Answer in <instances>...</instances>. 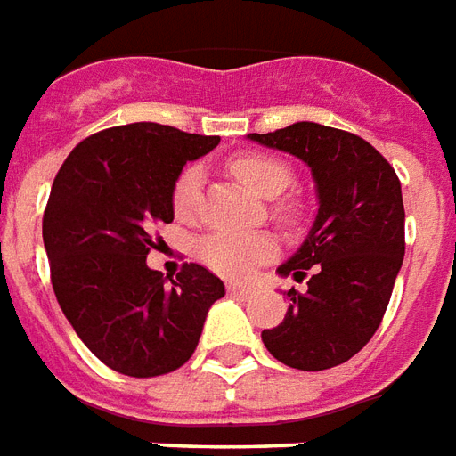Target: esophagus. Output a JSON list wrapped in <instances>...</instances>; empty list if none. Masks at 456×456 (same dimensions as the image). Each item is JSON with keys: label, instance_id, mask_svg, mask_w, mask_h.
<instances>
[{"label": "esophagus", "instance_id": "esophagus-1", "mask_svg": "<svg viewBox=\"0 0 456 456\" xmlns=\"http://www.w3.org/2000/svg\"><path fill=\"white\" fill-rule=\"evenodd\" d=\"M227 292L234 297H248V295H254V288H244V285H227Z\"/></svg>", "mask_w": 456, "mask_h": 456}]
</instances>
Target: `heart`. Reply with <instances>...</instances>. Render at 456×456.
Returning <instances> with one entry per match:
<instances>
[{
  "label": "heart",
  "mask_w": 456,
  "mask_h": 456,
  "mask_svg": "<svg viewBox=\"0 0 456 456\" xmlns=\"http://www.w3.org/2000/svg\"><path fill=\"white\" fill-rule=\"evenodd\" d=\"M232 176L248 185L261 198H278L292 185V168L285 161L265 154H241L229 161ZM200 168H185L174 185V212L178 219H191L198 210L200 200ZM280 215H288V210L280 208ZM278 251L275 239L268 234H212L200 244V258L210 271L232 280L248 278L258 263L268 261Z\"/></svg>",
  "instance_id": "1"
}]
</instances>
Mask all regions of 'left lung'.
Listing matches in <instances>:
<instances>
[{
    "label": "left lung",
    "instance_id": "8db88e82",
    "mask_svg": "<svg viewBox=\"0 0 456 456\" xmlns=\"http://www.w3.org/2000/svg\"><path fill=\"white\" fill-rule=\"evenodd\" d=\"M248 140L288 151L312 168L319 212L309 234L278 268L306 280L289 289L282 323L261 333L282 365L319 372L343 365L379 329L403 263V198L396 171L372 144L346 130L295 123Z\"/></svg>",
    "mask_w": 456,
    "mask_h": 456
}]
</instances>
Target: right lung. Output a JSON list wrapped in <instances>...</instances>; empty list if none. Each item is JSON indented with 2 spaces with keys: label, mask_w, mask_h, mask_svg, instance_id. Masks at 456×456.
<instances>
[{
  "label": "right lung",
  "mask_w": 456,
  "mask_h": 456,
  "mask_svg": "<svg viewBox=\"0 0 456 456\" xmlns=\"http://www.w3.org/2000/svg\"><path fill=\"white\" fill-rule=\"evenodd\" d=\"M219 137L130 123L86 137L57 171L43 244L60 309L103 365L159 377L188 362L224 282L198 263L151 271L157 229L174 222V185Z\"/></svg>",
  "instance_id": "add662e5"
}]
</instances>
